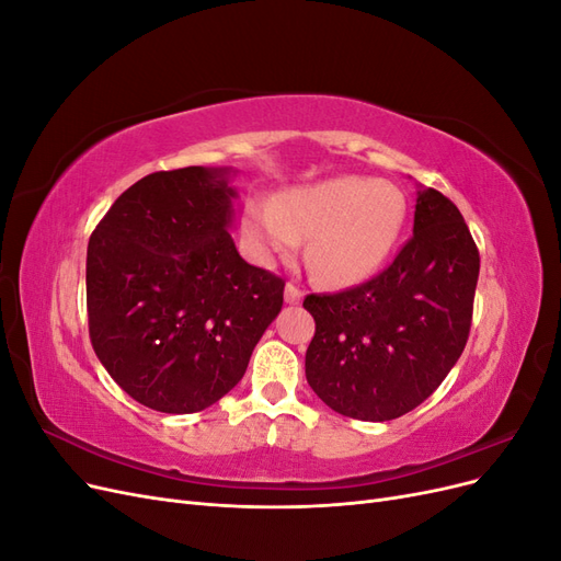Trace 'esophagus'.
I'll return each mask as SVG.
<instances>
[{"label":"esophagus","instance_id":"esophagus-1","mask_svg":"<svg viewBox=\"0 0 561 561\" xmlns=\"http://www.w3.org/2000/svg\"><path fill=\"white\" fill-rule=\"evenodd\" d=\"M285 301L287 304H299L301 301V290L295 283H287L285 285Z\"/></svg>","mask_w":561,"mask_h":561}]
</instances>
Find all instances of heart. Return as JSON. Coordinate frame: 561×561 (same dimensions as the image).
I'll list each match as a JSON object with an SVG mask.
<instances>
[{
    "label": "heart",
    "mask_w": 561,
    "mask_h": 561,
    "mask_svg": "<svg viewBox=\"0 0 561 561\" xmlns=\"http://www.w3.org/2000/svg\"><path fill=\"white\" fill-rule=\"evenodd\" d=\"M402 225L400 190L358 175L295 186L276 203L252 201L243 213L245 236L264 262L287 257L309 236V264L330 285L375 276L393 252Z\"/></svg>",
    "instance_id": "obj_1"
}]
</instances>
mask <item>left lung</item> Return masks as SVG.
I'll return each instance as SVG.
<instances>
[{
	"instance_id": "1",
	"label": "left lung",
	"mask_w": 561,
	"mask_h": 561,
	"mask_svg": "<svg viewBox=\"0 0 561 561\" xmlns=\"http://www.w3.org/2000/svg\"><path fill=\"white\" fill-rule=\"evenodd\" d=\"M478 276L480 252L463 215L421 186L414 236L393 264L351 290L304 299L316 320L307 348L313 393L360 421L412 412L461 358Z\"/></svg>"
}]
</instances>
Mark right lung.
Returning <instances> with one entry per match:
<instances>
[{"label": "right lung", "mask_w": 561, "mask_h": 561, "mask_svg": "<svg viewBox=\"0 0 561 561\" xmlns=\"http://www.w3.org/2000/svg\"><path fill=\"white\" fill-rule=\"evenodd\" d=\"M231 168L151 173L114 201L87 257L98 360L149 410L192 414L245 375L285 280L231 239Z\"/></svg>", "instance_id": "right-lung-1"}]
</instances>
